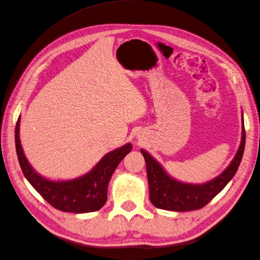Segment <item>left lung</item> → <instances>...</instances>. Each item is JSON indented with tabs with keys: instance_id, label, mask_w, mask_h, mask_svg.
Instances as JSON below:
<instances>
[{
	"instance_id": "1",
	"label": "left lung",
	"mask_w": 260,
	"mask_h": 260,
	"mask_svg": "<svg viewBox=\"0 0 260 260\" xmlns=\"http://www.w3.org/2000/svg\"><path fill=\"white\" fill-rule=\"evenodd\" d=\"M245 137L243 120L241 145L230 166L219 177L204 184H187L174 180L151 155L142 149L141 153L146 162L149 200L153 205L157 208L172 211L195 210L207 205L237 174L245 147Z\"/></svg>"
}]
</instances>
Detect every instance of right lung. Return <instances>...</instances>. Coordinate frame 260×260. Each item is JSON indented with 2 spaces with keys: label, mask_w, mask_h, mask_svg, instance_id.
<instances>
[{
  "label": "right lung",
  "mask_w": 260,
  "mask_h": 260,
  "mask_svg": "<svg viewBox=\"0 0 260 260\" xmlns=\"http://www.w3.org/2000/svg\"><path fill=\"white\" fill-rule=\"evenodd\" d=\"M15 144L22 174L36 191L54 208L75 214L96 211L104 206L109 180L123 157L132 149L130 143L125 144L106 154L85 176L54 182L38 175L23 155L19 140V118L15 128Z\"/></svg>",
  "instance_id": "right-lung-1"
}]
</instances>
